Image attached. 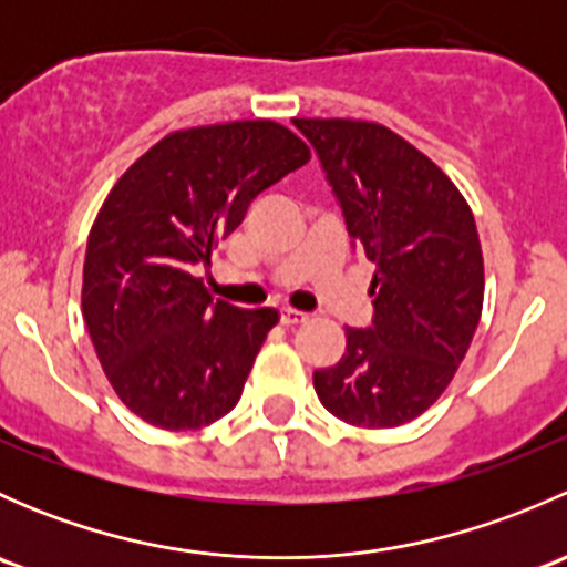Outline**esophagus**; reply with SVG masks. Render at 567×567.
Segmentation results:
<instances>
[{
    "label": "esophagus",
    "instance_id": "1",
    "mask_svg": "<svg viewBox=\"0 0 567 567\" xmlns=\"http://www.w3.org/2000/svg\"><path fill=\"white\" fill-rule=\"evenodd\" d=\"M307 320L305 312H296V310H282L279 312V323L288 326V329H293V326H301Z\"/></svg>",
    "mask_w": 567,
    "mask_h": 567
}]
</instances>
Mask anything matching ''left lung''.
<instances>
[{"mask_svg": "<svg viewBox=\"0 0 567 567\" xmlns=\"http://www.w3.org/2000/svg\"><path fill=\"white\" fill-rule=\"evenodd\" d=\"M375 266L373 323L346 329L320 403L357 427H398L431 409L463 362L483 312V251L466 199L414 145L364 120H293Z\"/></svg>", "mask_w": 567, "mask_h": 567, "instance_id": "obj_1", "label": "left lung"}]
</instances>
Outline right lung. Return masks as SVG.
I'll list each match as a JSON object with an SVG mask.
<instances>
[{"instance_id":"obj_1","label":"right lung","mask_w":567,"mask_h":567,"mask_svg":"<svg viewBox=\"0 0 567 567\" xmlns=\"http://www.w3.org/2000/svg\"><path fill=\"white\" fill-rule=\"evenodd\" d=\"M310 162L271 120L175 131L114 183L87 238L82 312L117 398L164 431L221 420L277 310L214 301L197 268L251 199Z\"/></svg>"}]
</instances>
